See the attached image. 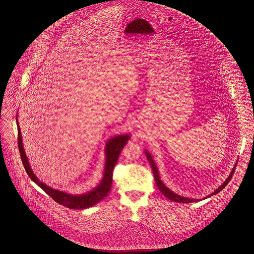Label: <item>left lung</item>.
<instances>
[{
	"mask_svg": "<svg viewBox=\"0 0 254 254\" xmlns=\"http://www.w3.org/2000/svg\"><path fill=\"white\" fill-rule=\"evenodd\" d=\"M145 155H146V158H147V160H148V162H149V164H150V166H151V168H152V172H153V176H154V180H155V183H156V186H157L158 190L162 192V194H163L165 197H167L168 199H170V200H172V201L181 202V203H190V202H194V201H199V200H200V199H193V198H190V197L181 196V195L175 193L174 191H172L169 188H167V187L163 184V182L160 180L159 173H158V169H157L156 164H155L154 160L152 159L150 153H149L147 150H145ZM236 165H237V163H236ZM236 165H235L234 168L232 169V171H231L229 177L226 179V181L224 182V183H223L218 189H216L212 193L208 194V195H207L206 197H204V198H207V197H210V196L216 194V193H218L219 191H221V190L228 185V183L232 179V176H233V174H234V172H235Z\"/></svg>",
	"mask_w": 254,
	"mask_h": 254,
	"instance_id": "left-lung-1",
	"label": "left lung"
}]
</instances>
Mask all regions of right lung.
<instances>
[{
	"instance_id": "1",
	"label": "right lung",
	"mask_w": 254,
	"mask_h": 254,
	"mask_svg": "<svg viewBox=\"0 0 254 254\" xmlns=\"http://www.w3.org/2000/svg\"><path fill=\"white\" fill-rule=\"evenodd\" d=\"M16 125H17V132H18V149L20 152V157L23 163V166L26 170V173L30 177L31 180L35 182L37 185L45 190L54 200H56L58 203L71 208V209H86L89 208L96 203L103 200L110 191L111 184H112V172L113 168L117 162V159L119 157V154L124 147V145L127 144V142L130 139V136L128 134L123 135H117L115 137H112L109 139L106 144L105 148V154H106V160H105V171L103 175V179L100 182V184L94 188L92 190L87 191L86 193L81 194H71L64 190H56L45 183L40 181L34 174L33 170L31 169V166L29 164L28 158L25 154L23 144H22V137L20 128L17 121V115H16Z\"/></svg>"
}]
</instances>
